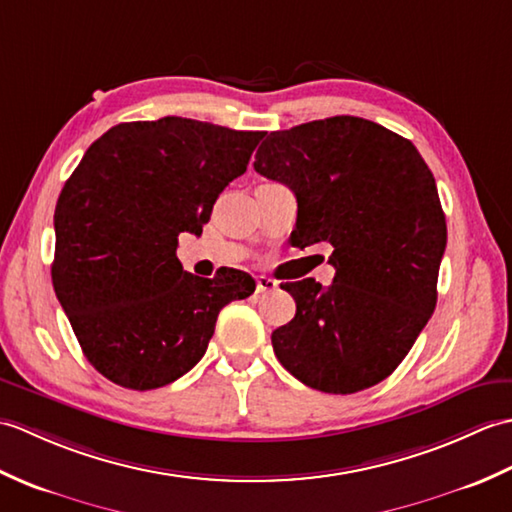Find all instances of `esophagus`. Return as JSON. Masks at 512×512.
Listing matches in <instances>:
<instances>
[{
  "instance_id": "obj_1",
  "label": "esophagus",
  "mask_w": 512,
  "mask_h": 512,
  "mask_svg": "<svg viewBox=\"0 0 512 512\" xmlns=\"http://www.w3.org/2000/svg\"><path fill=\"white\" fill-rule=\"evenodd\" d=\"M273 290H277V281L268 277H257V286H255L257 295H264V292H273Z\"/></svg>"
}]
</instances>
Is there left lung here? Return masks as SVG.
<instances>
[{"label":"left lung","instance_id":"1","mask_svg":"<svg viewBox=\"0 0 512 512\" xmlns=\"http://www.w3.org/2000/svg\"><path fill=\"white\" fill-rule=\"evenodd\" d=\"M253 167L297 195L292 242L332 244L334 281L281 284L297 314L273 350L303 385L356 394L400 365L431 319L447 222L411 140L358 116L273 132Z\"/></svg>","mask_w":512,"mask_h":512}]
</instances>
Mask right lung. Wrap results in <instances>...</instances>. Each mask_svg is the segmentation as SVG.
<instances>
[{
    "label": "right lung",
    "instance_id": "1",
    "mask_svg": "<svg viewBox=\"0 0 512 512\" xmlns=\"http://www.w3.org/2000/svg\"><path fill=\"white\" fill-rule=\"evenodd\" d=\"M266 132L165 116L94 140L54 209L52 286L85 358L112 383L147 391L204 356L217 314L255 292L242 270L195 277L176 255L242 176Z\"/></svg>",
    "mask_w": 512,
    "mask_h": 512
}]
</instances>
